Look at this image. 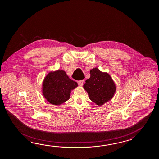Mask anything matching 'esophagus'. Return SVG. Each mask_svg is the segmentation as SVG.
Instances as JSON below:
<instances>
[{
	"mask_svg": "<svg viewBox=\"0 0 159 159\" xmlns=\"http://www.w3.org/2000/svg\"><path fill=\"white\" fill-rule=\"evenodd\" d=\"M84 80H81V81H79L77 82V83H78V85L79 86H82V85H83V84H84Z\"/></svg>",
	"mask_w": 159,
	"mask_h": 159,
	"instance_id": "34e87169",
	"label": "esophagus"
}]
</instances>
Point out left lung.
Wrapping results in <instances>:
<instances>
[{"label": "left lung", "instance_id": "left-lung-1", "mask_svg": "<svg viewBox=\"0 0 159 159\" xmlns=\"http://www.w3.org/2000/svg\"><path fill=\"white\" fill-rule=\"evenodd\" d=\"M85 82L84 88L89 98L99 106L110 101L116 91L115 83L111 76L98 68L91 69L90 77Z\"/></svg>", "mask_w": 159, "mask_h": 159}]
</instances>
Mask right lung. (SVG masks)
Returning a JSON list of instances; mask_svg holds the SVG:
<instances>
[{"mask_svg": "<svg viewBox=\"0 0 159 159\" xmlns=\"http://www.w3.org/2000/svg\"><path fill=\"white\" fill-rule=\"evenodd\" d=\"M78 86L62 70L50 72L44 78L43 94L48 102L60 105L68 101L71 90Z\"/></svg>", "mask_w": 159, "mask_h": 159, "instance_id": "obj_1", "label": "right lung"}]
</instances>
